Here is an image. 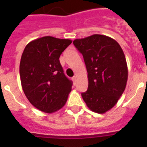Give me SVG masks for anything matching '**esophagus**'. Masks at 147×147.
I'll return each instance as SVG.
<instances>
[{
    "instance_id": "esophagus-1",
    "label": "esophagus",
    "mask_w": 147,
    "mask_h": 147,
    "mask_svg": "<svg viewBox=\"0 0 147 147\" xmlns=\"http://www.w3.org/2000/svg\"><path fill=\"white\" fill-rule=\"evenodd\" d=\"M76 80H77V76H73V77H72V81H73V82L76 83Z\"/></svg>"
}]
</instances>
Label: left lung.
Here are the masks:
<instances>
[{"instance_id": "obj_1", "label": "left lung", "mask_w": 147, "mask_h": 147, "mask_svg": "<svg viewBox=\"0 0 147 147\" xmlns=\"http://www.w3.org/2000/svg\"><path fill=\"white\" fill-rule=\"evenodd\" d=\"M73 44L83 55L88 87L82 93L91 111L104 114L117 103L125 90L128 69L121 46L114 39L94 34L76 39Z\"/></svg>"}]
</instances>
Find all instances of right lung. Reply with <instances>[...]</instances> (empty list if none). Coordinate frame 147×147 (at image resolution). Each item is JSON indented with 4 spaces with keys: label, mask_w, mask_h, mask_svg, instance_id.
Masks as SVG:
<instances>
[{
    "label": "right lung",
    "mask_w": 147,
    "mask_h": 147,
    "mask_svg": "<svg viewBox=\"0 0 147 147\" xmlns=\"http://www.w3.org/2000/svg\"><path fill=\"white\" fill-rule=\"evenodd\" d=\"M71 40L43 36L26 45L20 63L22 88L29 101L45 113H53L66 103L72 82L65 76L60 55Z\"/></svg>",
    "instance_id": "1"
}]
</instances>
